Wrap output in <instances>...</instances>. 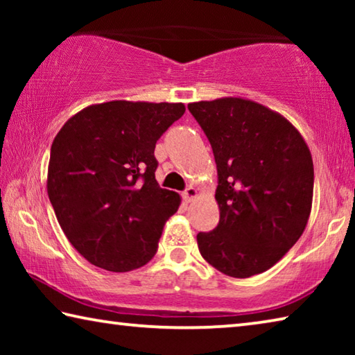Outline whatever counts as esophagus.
I'll use <instances>...</instances> for the list:
<instances>
[{"instance_id":"esophagus-1","label":"esophagus","mask_w":355,"mask_h":355,"mask_svg":"<svg viewBox=\"0 0 355 355\" xmlns=\"http://www.w3.org/2000/svg\"><path fill=\"white\" fill-rule=\"evenodd\" d=\"M197 196H199V192L194 188V186H189V188H186V191L183 192V200L186 203H191L197 199Z\"/></svg>"}]
</instances>
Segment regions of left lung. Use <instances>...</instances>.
Wrapping results in <instances>:
<instances>
[{"instance_id":"1","label":"left lung","mask_w":355,"mask_h":355,"mask_svg":"<svg viewBox=\"0 0 355 355\" xmlns=\"http://www.w3.org/2000/svg\"><path fill=\"white\" fill-rule=\"evenodd\" d=\"M218 166L219 224L197 235L202 257L245 279L284 258L302 235L313 200V159L297 128L257 101L222 97L189 103Z\"/></svg>"}]
</instances>
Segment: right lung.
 I'll return each instance as SVG.
<instances>
[{"label":"right lung","instance_id":"1","mask_svg":"<svg viewBox=\"0 0 355 355\" xmlns=\"http://www.w3.org/2000/svg\"><path fill=\"white\" fill-rule=\"evenodd\" d=\"M183 103L112 100L71 116L51 144L46 191L59 225L89 263L111 272L147 264L182 203L155 178V146Z\"/></svg>","mask_w":355,"mask_h":355}]
</instances>
